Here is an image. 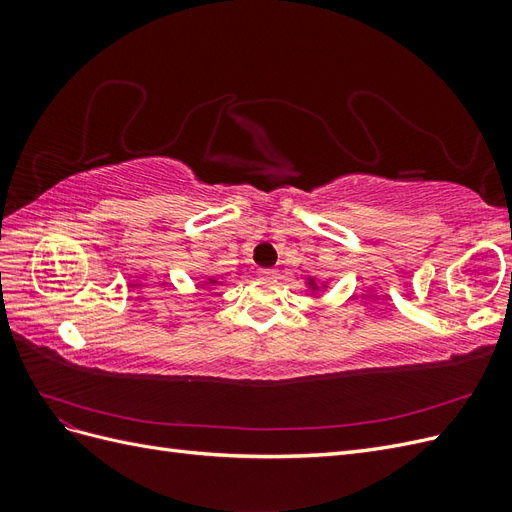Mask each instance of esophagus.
<instances>
[{
    "label": "esophagus",
    "instance_id": "34e87169",
    "mask_svg": "<svg viewBox=\"0 0 512 512\" xmlns=\"http://www.w3.org/2000/svg\"><path fill=\"white\" fill-rule=\"evenodd\" d=\"M260 277H275V271H269V269H262L260 273H258Z\"/></svg>",
    "mask_w": 512,
    "mask_h": 512
}]
</instances>
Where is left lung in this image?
Wrapping results in <instances>:
<instances>
[{
	"label": "left lung",
	"mask_w": 512,
	"mask_h": 512,
	"mask_svg": "<svg viewBox=\"0 0 512 512\" xmlns=\"http://www.w3.org/2000/svg\"><path fill=\"white\" fill-rule=\"evenodd\" d=\"M305 284H307V288H309V292H312V294H318L322 288H329V282L318 280V277H314V275H309Z\"/></svg>",
	"instance_id": "obj_1"
}]
</instances>
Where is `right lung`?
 <instances>
[{
    "mask_svg": "<svg viewBox=\"0 0 512 512\" xmlns=\"http://www.w3.org/2000/svg\"><path fill=\"white\" fill-rule=\"evenodd\" d=\"M209 284H211V286H215V284H218V280H213V277H207V280L203 282V286H209Z\"/></svg>",
    "mask_w": 512,
    "mask_h": 512,
    "instance_id": "1",
    "label": "right lung"
}]
</instances>
